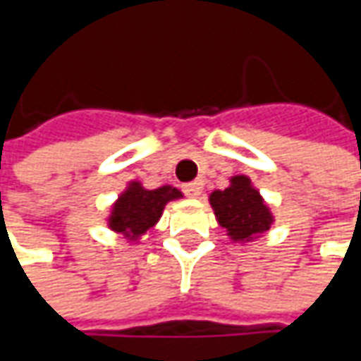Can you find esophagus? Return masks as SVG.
Here are the masks:
<instances>
[{
  "label": "esophagus",
  "mask_w": 361,
  "mask_h": 361,
  "mask_svg": "<svg viewBox=\"0 0 361 361\" xmlns=\"http://www.w3.org/2000/svg\"><path fill=\"white\" fill-rule=\"evenodd\" d=\"M183 190H185V195L187 197H190V199H199L202 195V183H199V180H195V183H188V185H185L183 187Z\"/></svg>",
  "instance_id": "obj_1"
}]
</instances>
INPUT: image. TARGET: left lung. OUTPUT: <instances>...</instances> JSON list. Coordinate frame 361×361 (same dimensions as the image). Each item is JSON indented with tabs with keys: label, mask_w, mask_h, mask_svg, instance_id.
Wrapping results in <instances>:
<instances>
[{
	"label": "left lung",
	"mask_w": 361,
	"mask_h": 361,
	"mask_svg": "<svg viewBox=\"0 0 361 361\" xmlns=\"http://www.w3.org/2000/svg\"><path fill=\"white\" fill-rule=\"evenodd\" d=\"M216 223L233 243H251L271 229L275 216L247 174H235L229 187L209 195Z\"/></svg>",
	"instance_id": "1"
}]
</instances>
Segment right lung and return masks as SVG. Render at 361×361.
<instances>
[{
    "label": "right lung",
    "instance_id": "obj_1",
    "mask_svg": "<svg viewBox=\"0 0 361 361\" xmlns=\"http://www.w3.org/2000/svg\"><path fill=\"white\" fill-rule=\"evenodd\" d=\"M176 199H183V192L173 185H162L150 190L142 187L140 180H130L118 199L112 202L106 225L128 243H140L146 231L159 223L164 207Z\"/></svg>",
    "mask_w": 361,
    "mask_h": 361
}]
</instances>
